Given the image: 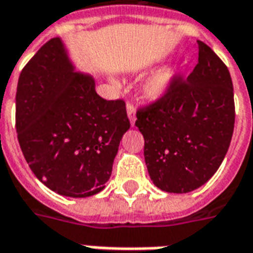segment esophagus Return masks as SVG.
Listing matches in <instances>:
<instances>
[{
    "label": "esophagus",
    "mask_w": 253,
    "mask_h": 253,
    "mask_svg": "<svg viewBox=\"0 0 253 253\" xmlns=\"http://www.w3.org/2000/svg\"><path fill=\"white\" fill-rule=\"evenodd\" d=\"M127 115H128V119L131 122V125L134 126V123H135V107L132 103H127Z\"/></svg>",
    "instance_id": "esophagus-1"
}]
</instances>
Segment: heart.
I'll use <instances>...</instances> for the list:
<instances>
[{"label": "heart", "mask_w": 253, "mask_h": 253, "mask_svg": "<svg viewBox=\"0 0 253 253\" xmlns=\"http://www.w3.org/2000/svg\"><path fill=\"white\" fill-rule=\"evenodd\" d=\"M173 77L172 72H161L156 74L152 81L148 85V94L150 97H160L167 92V89L169 86L170 80Z\"/></svg>", "instance_id": "obj_1"}]
</instances>
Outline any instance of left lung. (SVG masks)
<instances>
[{"label": "left lung", "mask_w": 253, "mask_h": 253, "mask_svg": "<svg viewBox=\"0 0 253 253\" xmlns=\"http://www.w3.org/2000/svg\"><path fill=\"white\" fill-rule=\"evenodd\" d=\"M196 46L199 58L190 76L175 74L163 96L137 110L149 176L160 190L175 194L205 184L233 135L230 73L206 43L198 41Z\"/></svg>", "instance_id": "1"}]
</instances>
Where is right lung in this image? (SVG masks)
I'll list each match as a JSON object with an SVG mask.
<instances>
[{
	"label": "right lung",
	"mask_w": 253,
	"mask_h": 253,
	"mask_svg": "<svg viewBox=\"0 0 253 253\" xmlns=\"http://www.w3.org/2000/svg\"><path fill=\"white\" fill-rule=\"evenodd\" d=\"M128 128L125 100L100 97L93 78L73 72L58 38L20 73V148L36 177L59 195L86 198L103 190Z\"/></svg>",
	"instance_id": "1"
}]
</instances>
